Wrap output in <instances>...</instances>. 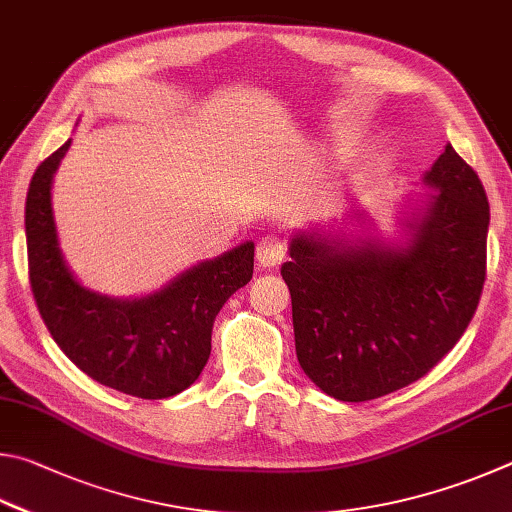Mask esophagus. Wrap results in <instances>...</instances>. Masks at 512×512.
I'll use <instances>...</instances> for the list:
<instances>
[{"instance_id": "1", "label": "esophagus", "mask_w": 512, "mask_h": 512, "mask_svg": "<svg viewBox=\"0 0 512 512\" xmlns=\"http://www.w3.org/2000/svg\"><path fill=\"white\" fill-rule=\"evenodd\" d=\"M256 258H258V265H263V267L281 265V261L285 258V236L283 233L267 231L265 236L258 240Z\"/></svg>"}]
</instances>
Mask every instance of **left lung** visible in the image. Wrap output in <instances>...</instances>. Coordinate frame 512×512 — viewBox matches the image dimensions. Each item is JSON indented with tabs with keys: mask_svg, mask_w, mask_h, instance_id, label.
<instances>
[{
	"mask_svg": "<svg viewBox=\"0 0 512 512\" xmlns=\"http://www.w3.org/2000/svg\"><path fill=\"white\" fill-rule=\"evenodd\" d=\"M423 182L436 193L405 220V245L306 231L292 238L281 274L297 357L337 400H373L420 380L479 306L490 224L481 179L447 143Z\"/></svg>",
	"mask_w": 512,
	"mask_h": 512,
	"instance_id": "left-lung-1",
	"label": "left lung"
}]
</instances>
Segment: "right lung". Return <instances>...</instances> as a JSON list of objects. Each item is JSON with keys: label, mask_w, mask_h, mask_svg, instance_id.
<instances>
[{"label": "right lung", "mask_w": 512, "mask_h": 512, "mask_svg": "<svg viewBox=\"0 0 512 512\" xmlns=\"http://www.w3.org/2000/svg\"><path fill=\"white\" fill-rule=\"evenodd\" d=\"M69 143L42 161L26 193L33 299L53 342L89 378L143 400L175 396L209 360L215 315L254 274V242L191 267L141 299L83 288L60 254L51 209V179Z\"/></svg>", "instance_id": "add662e5"}]
</instances>
